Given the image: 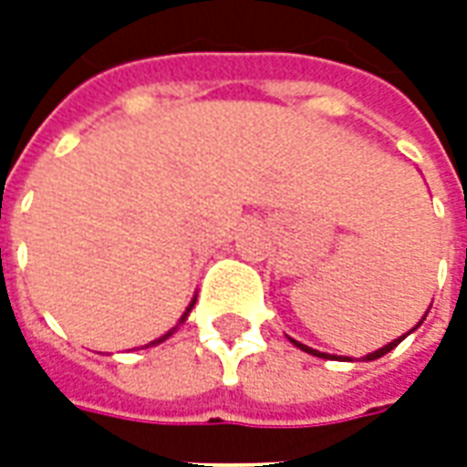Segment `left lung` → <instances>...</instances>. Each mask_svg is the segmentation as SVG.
<instances>
[{
  "mask_svg": "<svg viewBox=\"0 0 467 467\" xmlns=\"http://www.w3.org/2000/svg\"><path fill=\"white\" fill-rule=\"evenodd\" d=\"M422 320H425V317H422ZM422 320H420V323H418V325H415V327H420ZM415 327H412V330H415ZM412 330H410V333H412ZM290 340H293V337H290ZM402 340H405V335H402V337H398V340H392V343H388V345H385V348H380V350H375V352H370V355H365V358H362V360H378V358H382V355H385V352H390L392 348H398V345H400ZM293 345H297V348H300V350L310 352V355H317V358H327V355H325V352L313 350V348H307V345L297 343V340H293ZM345 360H350V358H345Z\"/></svg>",
  "mask_w": 467,
  "mask_h": 467,
  "instance_id": "8db88e82",
  "label": "left lung"
}]
</instances>
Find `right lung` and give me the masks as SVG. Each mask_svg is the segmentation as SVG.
I'll use <instances>...</instances> for the list:
<instances>
[{
    "label": "right lung",
    "instance_id": "right-lung-1",
    "mask_svg": "<svg viewBox=\"0 0 467 467\" xmlns=\"http://www.w3.org/2000/svg\"><path fill=\"white\" fill-rule=\"evenodd\" d=\"M192 307H194V300H192V303H190V307H187V310H184V315H182V317H180V323H184V317H187V315H190V310H192ZM174 330H177V327H172V330H170V333H167V335H162V337H160V340H152V343H150V345H157V343H162V340H167V337H170V335H172Z\"/></svg>",
    "mask_w": 467,
    "mask_h": 467
}]
</instances>
